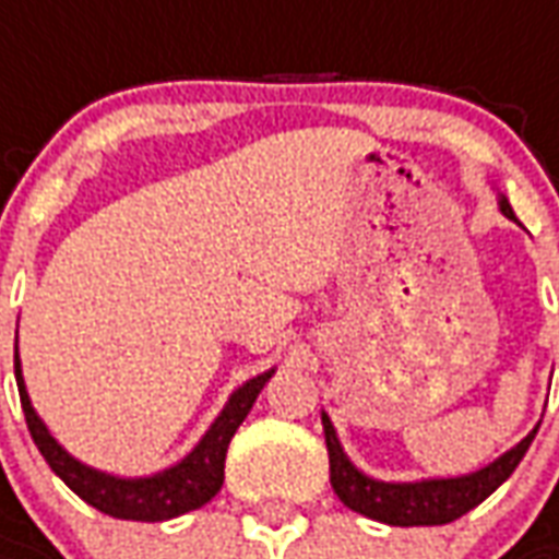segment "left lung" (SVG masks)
I'll list each match as a JSON object with an SVG mask.
<instances>
[{"mask_svg":"<svg viewBox=\"0 0 559 559\" xmlns=\"http://www.w3.org/2000/svg\"><path fill=\"white\" fill-rule=\"evenodd\" d=\"M497 206H500L506 218L518 224L515 212H512L503 194H497ZM320 419H323L329 449V481L338 493V500L353 512L371 518V521H380V524H389V527H437V524H449L455 518L467 515L469 509H476L481 500H488L515 473L521 457L527 455L530 443L539 431V421H536V428L521 443L506 449L503 455L493 457L491 464L473 469V473H464V476L383 481L362 473L347 457L329 413H320Z\"/></svg>","mask_w":559,"mask_h":559,"instance_id":"obj_1","label":"left lung"}]
</instances>
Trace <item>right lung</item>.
Wrapping results in <instances>:
<instances>
[{"label":"right lung","mask_w":559,"mask_h":559,"mask_svg":"<svg viewBox=\"0 0 559 559\" xmlns=\"http://www.w3.org/2000/svg\"><path fill=\"white\" fill-rule=\"evenodd\" d=\"M272 374H275V368L245 380L242 386L227 399L215 421L209 425V431L200 437V443L182 461H176L170 467L152 473V476H116V473H104V469H95L78 461L50 433V428L32 407L23 368H20V350L14 347V377H17L20 404H23L26 425H29L38 452L80 500L95 506L104 515L122 518V521H170V518H179L191 509L206 506L224 485V457H227L233 433L251 413L257 395L263 392Z\"/></svg>","instance_id":"right-lung-1"}]
</instances>
